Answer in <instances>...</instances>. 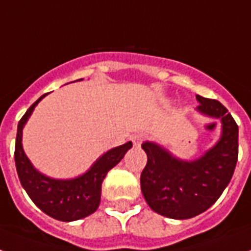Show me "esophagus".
<instances>
[{
    "mask_svg": "<svg viewBox=\"0 0 251 251\" xmlns=\"http://www.w3.org/2000/svg\"><path fill=\"white\" fill-rule=\"evenodd\" d=\"M143 138H144L143 134H135V135L132 136V143H134V146H140Z\"/></svg>",
    "mask_w": 251,
    "mask_h": 251,
    "instance_id": "1",
    "label": "esophagus"
}]
</instances>
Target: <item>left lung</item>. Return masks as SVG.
Wrapping results in <instances>:
<instances>
[{
    "instance_id": "obj_1",
    "label": "left lung",
    "mask_w": 251,
    "mask_h": 251,
    "mask_svg": "<svg viewBox=\"0 0 251 251\" xmlns=\"http://www.w3.org/2000/svg\"><path fill=\"white\" fill-rule=\"evenodd\" d=\"M196 111L219 120L221 136L200 157L183 160L161 144L143 142L147 165L140 188L148 206L172 219H189L206 211L231 182L238 157V126L221 101L196 95Z\"/></svg>"
}]
</instances>
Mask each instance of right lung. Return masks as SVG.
I'll return each mask as SVG.
<instances>
[{"label": "right lung", "mask_w": 251, "mask_h": 251, "mask_svg": "<svg viewBox=\"0 0 251 251\" xmlns=\"http://www.w3.org/2000/svg\"><path fill=\"white\" fill-rule=\"evenodd\" d=\"M77 81H82L77 79ZM45 94L28 108L18 124L15 143V165L19 180L30 200L49 217L56 221L75 222L95 213L100 203L101 183L107 173L115 168L132 147L131 142L103 153L83 174L71 179H55L34 168L23 150V129L36 105Z\"/></svg>", "instance_id": "1"}]
</instances>
